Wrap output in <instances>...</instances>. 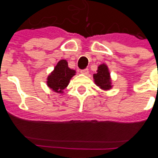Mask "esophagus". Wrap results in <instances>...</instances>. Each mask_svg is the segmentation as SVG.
<instances>
[{"mask_svg": "<svg viewBox=\"0 0 158 158\" xmlns=\"http://www.w3.org/2000/svg\"><path fill=\"white\" fill-rule=\"evenodd\" d=\"M81 74H83V75H88V73H89V70H88V69H82V70L80 71Z\"/></svg>", "mask_w": 158, "mask_h": 158, "instance_id": "1", "label": "esophagus"}]
</instances>
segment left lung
Masks as SVG:
<instances>
[{
	"label": "left lung",
	"mask_w": 158,
	"mask_h": 158,
	"mask_svg": "<svg viewBox=\"0 0 158 158\" xmlns=\"http://www.w3.org/2000/svg\"><path fill=\"white\" fill-rule=\"evenodd\" d=\"M95 84L102 90H109L112 89V80L109 68L106 64H102L98 67L97 72L93 75Z\"/></svg>",
	"instance_id": "left-lung-1"
}]
</instances>
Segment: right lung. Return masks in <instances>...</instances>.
Here are the masks:
<instances>
[{
	"label": "right lung",
	"instance_id": "add662e5",
	"mask_svg": "<svg viewBox=\"0 0 158 158\" xmlns=\"http://www.w3.org/2000/svg\"><path fill=\"white\" fill-rule=\"evenodd\" d=\"M76 70L71 69L66 60L57 62L54 69L47 77V86L52 91L63 94L64 89L69 86L71 79L76 75Z\"/></svg>",
	"mask_w": 158,
	"mask_h": 158
}]
</instances>
